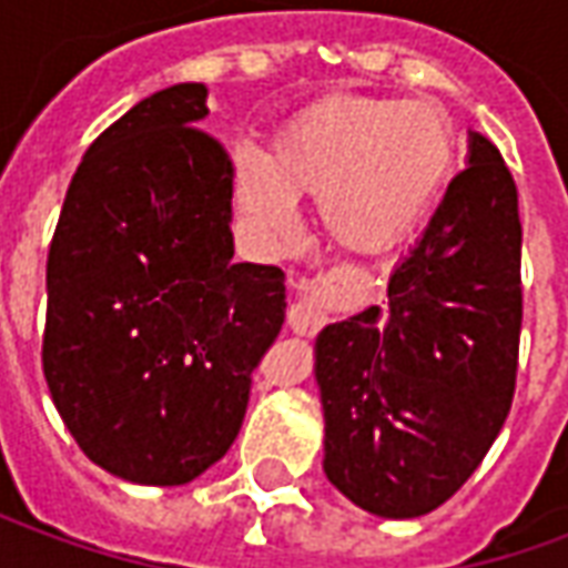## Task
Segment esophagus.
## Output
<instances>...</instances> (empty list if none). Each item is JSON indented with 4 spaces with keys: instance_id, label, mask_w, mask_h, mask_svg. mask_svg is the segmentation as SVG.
Segmentation results:
<instances>
[{
    "instance_id": "1",
    "label": "esophagus",
    "mask_w": 568,
    "mask_h": 568,
    "mask_svg": "<svg viewBox=\"0 0 568 568\" xmlns=\"http://www.w3.org/2000/svg\"><path fill=\"white\" fill-rule=\"evenodd\" d=\"M346 292H349V280L344 276H332V280H322L320 288L304 292L297 297L295 304L288 307V328L301 337H313L320 332L322 325L328 322V310L344 304Z\"/></svg>"
}]
</instances>
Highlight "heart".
Masks as SVG:
<instances>
[{
	"mask_svg": "<svg viewBox=\"0 0 568 568\" xmlns=\"http://www.w3.org/2000/svg\"><path fill=\"white\" fill-rule=\"evenodd\" d=\"M456 154V130L440 105L328 97L288 118L264 158L236 154L234 197L264 240H285L295 227V200L316 197L332 243L377 255L432 215L453 179Z\"/></svg>",
	"mask_w": 568,
	"mask_h": 568,
	"instance_id": "heart-1",
	"label": "heart"
}]
</instances>
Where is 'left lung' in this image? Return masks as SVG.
<instances>
[{"label":"left lung","instance_id":"obj_1","mask_svg":"<svg viewBox=\"0 0 568 568\" xmlns=\"http://www.w3.org/2000/svg\"><path fill=\"white\" fill-rule=\"evenodd\" d=\"M520 240L511 173L468 130L465 170L395 264L386 307L316 337L322 468L353 505L389 520L423 517L487 456L517 377Z\"/></svg>","mask_w":568,"mask_h":568}]
</instances>
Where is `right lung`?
Returning a JSON list of instances; mask_svg holds the SVG:
<instances>
[{"mask_svg": "<svg viewBox=\"0 0 568 568\" xmlns=\"http://www.w3.org/2000/svg\"><path fill=\"white\" fill-rule=\"evenodd\" d=\"M206 84L145 100L84 151L48 252L42 365L84 456L182 487L231 450L285 273L236 264L234 166L200 124Z\"/></svg>", "mask_w": 568, "mask_h": 568, "instance_id": "right-lung-1", "label": "right lung"}]
</instances>
